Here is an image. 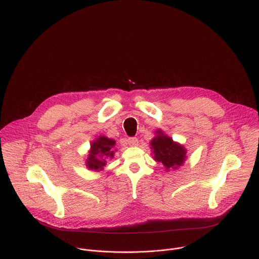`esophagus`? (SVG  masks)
<instances>
[{"instance_id":"1","label":"esophagus","mask_w":259,"mask_h":259,"mask_svg":"<svg viewBox=\"0 0 259 259\" xmlns=\"http://www.w3.org/2000/svg\"><path fill=\"white\" fill-rule=\"evenodd\" d=\"M127 144H128L130 146L136 147V146L139 145V140H138V138H130V139L127 140Z\"/></svg>"}]
</instances>
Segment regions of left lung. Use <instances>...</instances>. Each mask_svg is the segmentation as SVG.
I'll use <instances>...</instances> for the list:
<instances>
[{
  "label": "left lung",
  "instance_id": "obj_1",
  "mask_svg": "<svg viewBox=\"0 0 259 259\" xmlns=\"http://www.w3.org/2000/svg\"><path fill=\"white\" fill-rule=\"evenodd\" d=\"M153 159L162 163L166 171L175 170L182 166L187 158V150L183 145L174 142L161 130L155 132V137L150 143Z\"/></svg>",
  "mask_w": 259,
  "mask_h": 259
}]
</instances>
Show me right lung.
Masks as SVG:
<instances>
[{
  "mask_svg": "<svg viewBox=\"0 0 259 259\" xmlns=\"http://www.w3.org/2000/svg\"><path fill=\"white\" fill-rule=\"evenodd\" d=\"M115 152V141L105 136H99L90 145L85 161L86 167L95 172L102 171L106 165V160L112 159Z\"/></svg>",
  "mask_w": 259,
  "mask_h": 259,
  "instance_id": "1",
  "label": "right lung"
}]
</instances>
